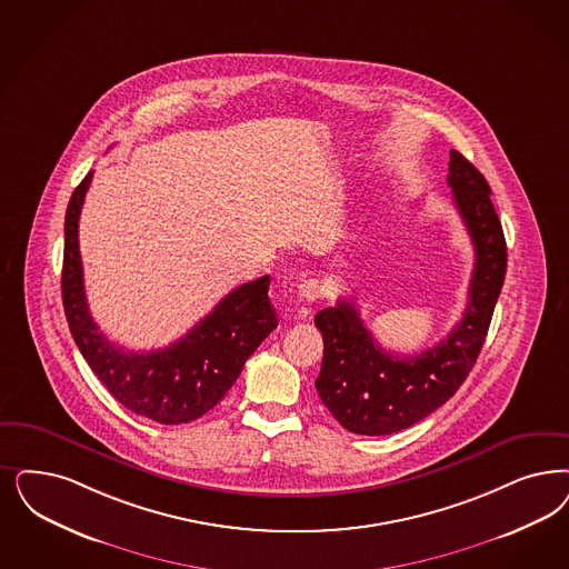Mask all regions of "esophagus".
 <instances>
[{
    "label": "esophagus",
    "instance_id": "34e87169",
    "mask_svg": "<svg viewBox=\"0 0 569 569\" xmlns=\"http://www.w3.org/2000/svg\"><path fill=\"white\" fill-rule=\"evenodd\" d=\"M298 295L300 298L305 300V302H315V300H319L321 298V283H319V279H307V281H302L300 283V288H298Z\"/></svg>",
    "mask_w": 569,
    "mask_h": 569
}]
</instances>
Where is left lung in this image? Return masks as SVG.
I'll list each match as a JSON object with an SVG mask.
<instances>
[{
  "label": "left lung",
  "mask_w": 569,
  "mask_h": 569,
  "mask_svg": "<svg viewBox=\"0 0 569 569\" xmlns=\"http://www.w3.org/2000/svg\"><path fill=\"white\" fill-rule=\"evenodd\" d=\"M448 184L475 246L469 305L448 338L406 357L385 351L373 340L353 300L340 298L336 307L315 315V326L323 333L315 387L347 431L391 435L420 422L460 389L483 347L507 274V241L488 180L453 149Z\"/></svg>",
  "instance_id": "left-lung-1"
}]
</instances>
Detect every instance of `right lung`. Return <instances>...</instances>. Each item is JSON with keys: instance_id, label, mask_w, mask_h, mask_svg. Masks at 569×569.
I'll list each match as a JSON object with an SVG mask.
<instances>
[{"instance_id": "obj_1", "label": "right lung", "mask_w": 569, "mask_h": 569, "mask_svg": "<svg viewBox=\"0 0 569 569\" xmlns=\"http://www.w3.org/2000/svg\"><path fill=\"white\" fill-rule=\"evenodd\" d=\"M92 182H79L64 216L62 305L79 353L123 408L159 425H182L212 410L229 392L248 357L277 328L269 274L224 296L212 313L170 347L151 353L126 351L94 323L83 292L78 222Z\"/></svg>"}]
</instances>
